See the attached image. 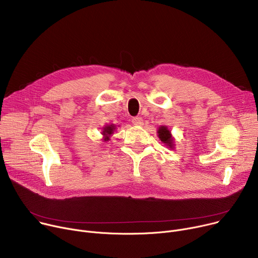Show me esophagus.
<instances>
[{
	"instance_id": "esophagus-1",
	"label": "esophagus",
	"mask_w": 258,
	"mask_h": 258,
	"mask_svg": "<svg viewBox=\"0 0 258 258\" xmlns=\"http://www.w3.org/2000/svg\"><path fill=\"white\" fill-rule=\"evenodd\" d=\"M132 122L135 125H142L143 124V119H142V117L137 116V117H134V118L132 119Z\"/></svg>"
}]
</instances>
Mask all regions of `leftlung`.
<instances>
[{
	"instance_id": "left-lung-1",
	"label": "left lung",
	"mask_w": 258,
	"mask_h": 258,
	"mask_svg": "<svg viewBox=\"0 0 258 258\" xmlns=\"http://www.w3.org/2000/svg\"><path fill=\"white\" fill-rule=\"evenodd\" d=\"M158 138L160 139V141L162 143H165L167 146H169L170 148H172L174 145V140L171 136V132L166 127V126H160L158 128Z\"/></svg>"
}]
</instances>
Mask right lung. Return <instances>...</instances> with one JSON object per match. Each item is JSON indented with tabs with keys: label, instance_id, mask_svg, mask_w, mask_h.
<instances>
[{
	"label": "right lung",
	"instance_id": "obj_1",
	"mask_svg": "<svg viewBox=\"0 0 258 258\" xmlns=\"http://www.w3.org/2000/svg\"><path fill=\"white\" fill-rule=\"evenodd\" d=\"M115 125L114 124H111V125H108V126H106V127H104V131H103V135L105 136V141H108V140L110 139L109 138V136L110 135H112V133H113V131L115 130V127H114Z\"/></svg>",
	"mask_w": 258,
	"mask_h": 258
}]
</instances>
